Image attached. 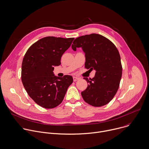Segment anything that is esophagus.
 I'll use <instances>...</instances> for the list:
<instances>
[{
	"instance_id": "obj_1",
	"label": "esophagus",
	"mask_w": 149,
	"mask_h": 149,
	"mask_svg": "<svg viewBox=\"0 0 149 149\" xmlns=\"http://www.w3.org/2000/svg\"><path fill=\"white\" fill-rule=\"evenodd\" d=\"M78 79H79V78H78V77H73V80H74V82H75V81H78Z\"/></svg>"
}]
</instances>
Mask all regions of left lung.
<instances>
[{"label":"left lung","mask_w":149,"mask_h":149,"mask_svg":"<svg viewBox=\"0 0 149 149\" xmlns=\"http://www.w3.org/2000/svg\"><path fill=\"white\" fill-rule=\"evenodd\" d=\"M71 47L74 51L81 47L85 56V68L96 71L93 78H84L89 84L81 92L84 100L93 107L107 105L116 93L122 78L117 48L107 38L95 33L77 37Z\"/></svg>","instance_id":"1"}]
</instances>
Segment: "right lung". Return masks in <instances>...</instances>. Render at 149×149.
<instances>
[{"instance_id": "1", "label": "right lung", "mask_w": 149, "mask_h": 149, "mask_svg": "<svg viewBox=\"0 0 149 149\" xmlns=\"http://www.w3.org/2000/svg\"><path fill=\"white\" fill-rule=\"evenodd\" d=\"M74 38L48 36L31 45L22 65V81L32 100L40 107L52 109L59 105L68 86L73 82L71 75L55 76L54 67L61 64V57Z\"/></svg>"}]
</instances>
